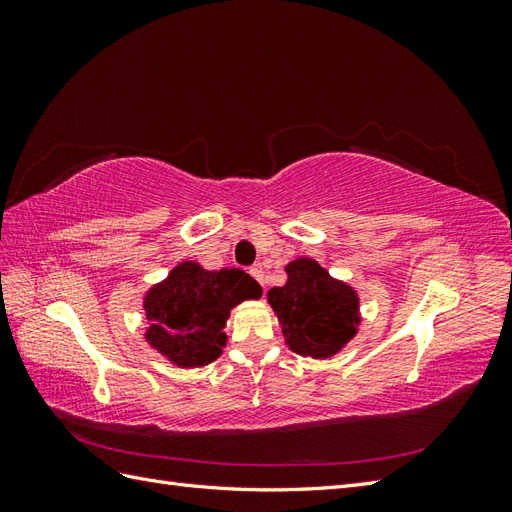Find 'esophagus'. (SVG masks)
<instances>
[{"mask_svg":"<svg viewBox=\"0 0 512 512\" xmlns=\"http://www.w3.org/2000/svg\"><path fill=\"white\" fill-rule=\"evenodd\" d=\"M250 275L254 277V280L260 284V286H265V269H262L260 265H254V267H250Z\"/></svg>","mask_w":512,"mask_h":512,"instance_id":"34e87169","label":"esophagus"}]
</instances>
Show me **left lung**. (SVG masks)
<instances>
[{
	"label": "left lung",
	"mask_w": 512,
	"mask_h": 512,
	"mask_svg": "<svg viewBox=\"0 0 512 512\" xmlns=\"http://www.w3.org/2000/svg\"><path fill=\"white\" fill-rule=\"evenodd\" d=\"M288 282L269 290L290 350L327 359L342 350L359 327V297L316 260L299 258L286 267Z\"/></svg>",
	"instance_id": "8db88e82"
}]
</instances>
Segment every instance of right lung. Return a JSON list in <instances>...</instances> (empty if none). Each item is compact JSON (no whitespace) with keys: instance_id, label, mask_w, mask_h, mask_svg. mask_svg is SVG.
<instances>
[{"instance_id":"right-lung-1","label":"right lung","mask_w":512,"mask_h":512,"mask_svg":"<svg viewBox=\"0 0 512 512\" xmlns=\"http://www.w3.org/2000/svg\"><path fill=\"white\" fill-rule=\"evenodd\" d=\"M260 294L245 271H205L196 262H181L147 292V342L179 367L207 365L222 354L230 307Z\"/></svg>"}]
</instances>
